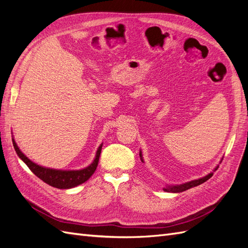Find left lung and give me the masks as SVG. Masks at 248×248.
Returning <instances> with one entry per match:
<instances>
[{
    "label": "left lung",
    "instance_id": "left-lung-1",
    "mask_svg": "<svg viewBox=\"0 0 248 248\" xmlns=\"http://www.w3.org/2000/svg\"><path fill=\"white\" fill-rule=\"evenodd\" d=\"M140 160L141 162H144V158H142V154H141V151H140ZM222 161V159L220 160V162ZM218 169V166H217L210 174L206 175L205 177H202L200 179H196V180H191V181L189 182H185V183H182V184H177V185H167L166 187H164L163 190L167 191V192H172V193H177V192H182V191H185L187 189L189 188H192V187H196L202 183L206 182L208 179L211 178L213 176V172Z\"/></svg>",
    "mask_w": 248,
    "mask_h": 248
}]
</instances>
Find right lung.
I'll return each mask as SVG.
<instances>
[{
    "label": "right lung",
    "instance_id": "1",
    "mask_svg": "<svg viewBox=\"0 0 248 248\" xmlns=\"http://www.w3.org/2000/svg\"><path fill=\"white\" fill-rule=\"evenodd\" d=\"M12 142L13 147L16 151V154L18 155L19 158L27 164V167L31 170L37 177L41 179L43 182H46V184L52 187H56V188L59 189L73 188V187H77L82 183H85L87 180H89L90 177L94 174L97 166H98L99 156L103 145V142H101L98 149H97L94 160L91 164H89L87 168H84L81 170H57L39 166V164H37L31 159H29L18 148L13 136Z\"/></svg>",
    "mask_w": 248,
    "mask_h": 248
}]
</instances>
